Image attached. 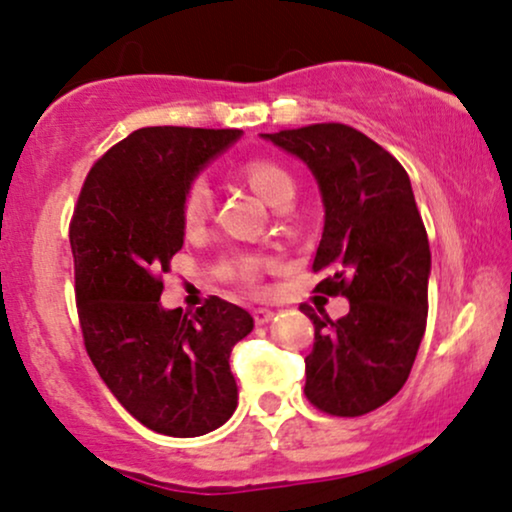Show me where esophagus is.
Instances as JSON below:
<instances>
[{
  "label": "esophagus",
  "mask_w": 512,
  "mask_h": 512,
  "mask_svg": "<svg viewBox=\"0 0 512 512\" xmlns=\"http://www.w3.org/2000/svg\"><path fill=\"white\" fill-rule=\"evenodd\" d=\"M252 316H255V323H257V326H264V323H269L271 319H274V312H271V309L257 307L255 312H252Z\"/></svg>",
  "instance_id": "esophagus-1"
}]
</instances>
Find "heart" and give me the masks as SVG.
Here are the masks:
<instances>
[{
    "instance_id": "obj_1",
    "label": "heart",
    "mask_w": 512,
    "mask_h": 512,
    "mask_svg": "<svg viewBox=\"0 0 512 512\" xmlns=\"http://www.w3.org/2000/svg\"><path fill=\"white\" fill-rule=\"evenodd\" d=\"M243 177L248 179L252 191L260 193V196L267 200L269 205H274V208H283V205H288L295 196L293 174L269 158L248 160V163L243 165ZM212 203H215V196H212L208 181L193 179L191 184L186 186L184 198H181V219H184V224L189 226V229L203 224L205 219L210 217ZM241 274L245 281H252V278H255V262L245 260L241 264Z\"/></svg>"
}]
</instances>
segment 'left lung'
<instances>
[{"label":"left lung","instance_id":"8db88e82","mask_svg":"<svg viewBox=\"0 0 512 512\" xmlns=\"http://www.w3.org/2000/svg\"><path fill=\"white\" fill-rule=\"evenodd\" d=\"M262 139L314 174L323 203L316 290L349 300L338 321L300 304L314 321L304 394L331 416H364L404 387L428 323L430 243L411 179L383 146L340 122Z\"/></svg>","mask_w":512,"mask_h":512}]
</instances>
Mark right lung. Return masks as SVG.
Returning a JSON list of instances; mask_svg holds the SVG:
<instances>
[{"mask_svg":"<svg viewBox=\"0 0 512 512\" xmlns=\"http://www.w3.org/2000/svg\"><path fill=\"white\" fill-rule=\"evenodd\" d=\"M241 137V129H137L92 167L70 222L89 359L113 397L167 437L208 435L238 406L229 357L255 321L219 297L191 316L165 309L160 274L184 245L186 186Z\"/></svg>","mask_w":512,"mask_h":512,"instance_id":"add662e5","label":"right lung"}]
</instances>
